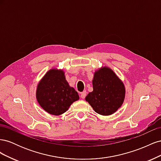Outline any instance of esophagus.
Here are the masks:
<instances>
[{
  "label": "esophagus",
  "instance_id": "esophagus-1",
  "mask_svg": "<svg viewBox=\"0 0 161 161\" xmlns=\"http://www.w3.org/2000/svg\"><path fill=\"white\" fill-rule=\"evenodd\" d=\"M86 91H83V92H82L81 93H80V97H81L82 99H85V97H86Z\"/></svg>",
  "mask_w": 161,
  "mask_h": 161
}]
</instances>
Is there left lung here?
<instances>
[{"label": "left lung", "mask_w": 161, "mask_h": 161, "mask_svg": "<svg viewBox=\"0 0 161 161\" xmlns=\"http://www.w3.org/2000/svg\"><path fill=\"white\" fill-rule=\"evenodd\" d=\"M93 91L85 100L96 113L102 115L113 114L122 105L125 98L124 85L115 72L108 67H103L94 73Z\"/></svg>", "instance_id": "left-lung-1"}]
</instances>
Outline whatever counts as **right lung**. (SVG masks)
<instances>
[{
    "instance_id": "add662e5",
    "label": "right lung",
    "mask_w": 161,
    "mask_h": 161,
    "mask_svg": "<svg viewBox=\"0 0 161 161\" xmlns=\"http://www.w3.org/2000/svg\"><path fill=\"white\" fill-rule=\"evenodd\" d=\"M36 98L48 114L59 115L79 99L78 92L70 86L62 70L53 69L46 72L37 85Z\"/></svg>"
}]
</instances>
